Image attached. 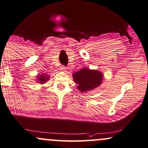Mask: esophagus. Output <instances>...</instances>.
<instances>
[{
	"label": "esophagus",
	"instance_id": "34e87169",
	"mask_svg": "<svg viewBox=\"0 0 148 148\" xmlns=\"http://www.w3.org/2000/svg\"><path fill=\"white\" fill-rule=\"evenodd\" d=\"M60 70L63 71V72H66V67H65L64 66H61L60 67Z\"/></svg>",
	"mask_w": 148,
	"mask_h": 148
}]
</instances>
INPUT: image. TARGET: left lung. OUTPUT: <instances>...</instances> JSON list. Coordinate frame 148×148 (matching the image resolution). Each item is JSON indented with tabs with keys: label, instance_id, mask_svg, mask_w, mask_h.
<instances>
[{
	"label": "left lung",
	"instance_id": "obj_1",
	"mask_svg": "<svg viewBox=\"0 0 148 148\" xmlns=\"http://www.w3.org/2000/svg\"><path fill=\"white\" fill-rule=\"evenodd\" d=\"M72 77L77 84L78 90L81 92H86L100 86L103 79V74L97 69L82 68L73 73Z\"/></svg>",
	"mask_w": 148,
	"mask_h": 148
}]
</instances>
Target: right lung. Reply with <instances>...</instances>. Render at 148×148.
I'll list each match as a JSON object with an SVG mask.
<instances>
[{
    "label": "right lung",
    "mask_w": 148,
    "mask_h": 148,
    "mask_svg": "<svg viewBox=\"0 0 148 148\" xmlns=\"http://www.w3.org/2000/svg\"><path fill=\"white\" fill-rule=\"evenodd\" d=\"M49 79V74H38V76H36V81L40 84H44Z\"/></svg>",
    "instance_id": "add662e5"
}]
</instances>
